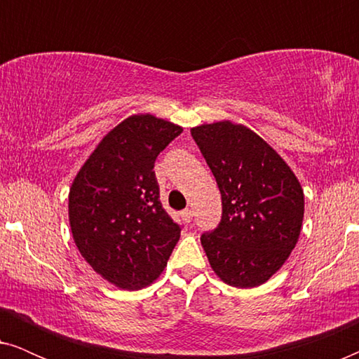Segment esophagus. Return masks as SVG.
<instances>
[{"label": "esophagus", "instance_id": "1", "mask_svg": "<svg viewBox=\"0 0 359 359\" xmlns=\"http://www.w3.org/2000/svg\"><path fill=\"white\" fill-rule=\"evenodd\" d=\"M181 219L184 220V222H191V220H193V210L191 209H184L183 212H181Z\"/></svg>", "mask_w": 359, "mask_h": 359}]
</instances>
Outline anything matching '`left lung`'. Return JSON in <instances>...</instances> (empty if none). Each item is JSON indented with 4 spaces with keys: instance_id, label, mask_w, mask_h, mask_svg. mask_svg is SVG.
<instances>
[{
    "instance_id": "obj_1",
    "label": "left lung",
    "mask_w": 359,
    "mask_h": 359,
    "mask_svg": "<svg viewBox=\"0 0 359 359\" xmlns=\"http://www.w3.org/2000/svg\"><path fill=\"white\" fill-rule=\"evenodd\" d=\"M220 196L222 219L201 243L215 274L235 287L266 283L296 247L304 191L281 156L248 127L230 121L191 129Z\"/></svg>"
}]
</instances>
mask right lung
Masks as SVG:
<instances>
[{
    "instance_id": "1",
    "label": "right lung",
    "mask_w": 359,
    "mask_h": 359,
    "mask_svg": "<svg viewBox=\"0 0 359 359\" xmlns=\"http://www.w3.org/2000/svg\"><path fill=\"white\" fill-rule=\"evenodd\" d=\"M183 129L151 114L116 126L73 180L70 227L81 257L127 291L160 276L181 227L160 203L155 160Z\"/></svg>"
}]
</instances>
